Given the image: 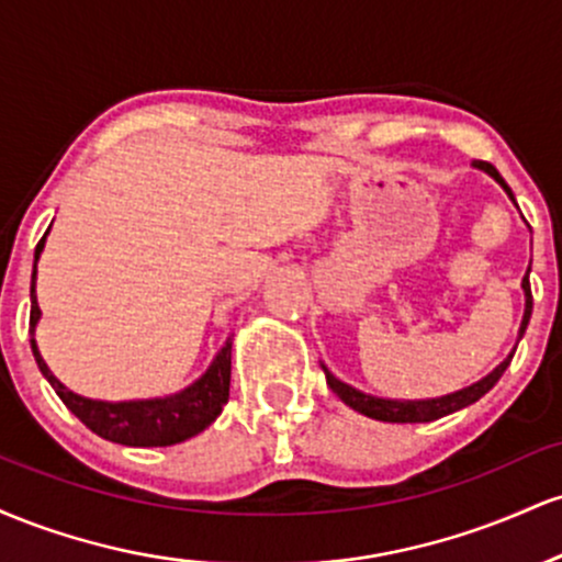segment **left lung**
<instances>
[{"label":"left lung","mask_w":562,"mask_h":562,"mask_svg":"<svg viewBox=\"0 0 562 562\" xmlns=\"http://www.w3.org/2000/svg\"><path fill=\"white\" fill-rule=\"evenodd\" d=\"M473 166H475V169L486 171L492 179H496V182L502 184V190H505L507 195H509V200H513V203H515L513 190H509L507 182L499 177V171H496L492 164H486V160H475ZM528 272H531V269H528ZM528 272L524 277L526 312H524V322H520L518 338H524V333H526V327H528V319H531V308H533L531 282H528ZM513 353H509V357L499 367H494V370L488 372L486 378H481L479 383L468 385V389H462V391L447 393V396L420 398V402H402V398L370 396V393L357 391V389H353V385H348V383H344V380L335 378L325 364H322V370H325L327 385H330L335 396H338L344 404L351 406V409H357V412H362V415L372 417V420H380V423H430V420H438V417H443V415H451V412H457V409H465V406L479 402L483 393L492 391L494 385H496V380L502 378V372H505L507 367H509V362H513Z\"/></svg>","instance_id":"left-lung-1"}]
</instances>
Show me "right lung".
Listing matches in <instances>:
<instances>
[{"instance_id": "add662e5", "label": "right lung", "mask_w": 562, "mask_h": 562, "mask_svg": "<svg viewBox=\"0 0 562 562\" xmlns=\"http://www.w3.org/2000/svg\"><path fill=\"white\" fill-rule=\"evenodd\" d=\"M47 232L38 240L34 254V274H31V335H34L36 322L42 317V308L36 303V261L44 250ZM31 351H34L42 375L49 380V385L63 398V404L92 434L102 436L105 441L124 443V447H171V443H182L187 438L198 436L200 430L209 428L222 415V406L229 398L232 338H227V344L216 353L209 370L195 383L187 385L184 391L171 393V396L164 398H139V402H97V398H83L79 393L68 391L49 372L34 338H31Z\"/></svg>"}]
</instances>
